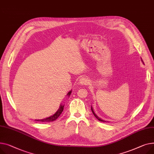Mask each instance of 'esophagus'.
I'll use <instances>...</instances> for the list:
<instances>
[{
	"mask_svg": "<svg viewBox=\"0 0 154 154\" xmlns=\"http://www.w3.org/2000/svg\"><path fill=\"white\" fill-rule=\"evenodd\" d=\"M80 84L83 85H87L89 84V80L86 77H82L80 79Z\"/></svg>",
	"mask_w": 154,
	"mask_h": 154,
	"instance_id": "obj_1",
	"label": "esophagus"
}]
</instances>
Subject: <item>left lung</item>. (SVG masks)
<instances>
[{
  "instance_id": "1",
  "label": "left lung",
  "mask_w": 154,
  "mask_h": 154,
  "mask_svg": "<svg viewBox=\"0 0 154 154\" xmlns=\"http://www.w3.org/2000/svg\"><path fill=\"white\" fill-rule=\"evenodd\" d=\"M141 60H142V62L144 63V62H143V60H142V59H141ZM91 111H92V112H93V114L94 115V116H95V118L98 119V120H99L100 121H101V122H108V121H104V120H103V119H100L99 117H98V116L95 113V112H94V109H93V108H92V107L91 106Z\"/></svg>"
}]
</instances>
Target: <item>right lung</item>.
Masks as SVG:
<instances>
[{
  "label": "right lung",
  "mask_w": 154,
  "mask_h": 154,
  "mask_svg": "<svg viewBox=\"0 0 154 154\" xmlns=\"http://www.w3.org/2000/svg\"><path fill=\"white\" fill-rule=\"evenodd\" d=\"M71 91H72V90L69 92V93L67 95V96H69V97L70 96V95L71 94ZM64 106V105H60L59 108L58 109V110L56 111V113L54 114L53 116H51L50 117H48L47 118L43 119H35V121H40V122H51V121H54L60 116V115L61 114V112L63 111Z\"/></svg>",
  "instance_id": "add662e5"
}]
</instances>
